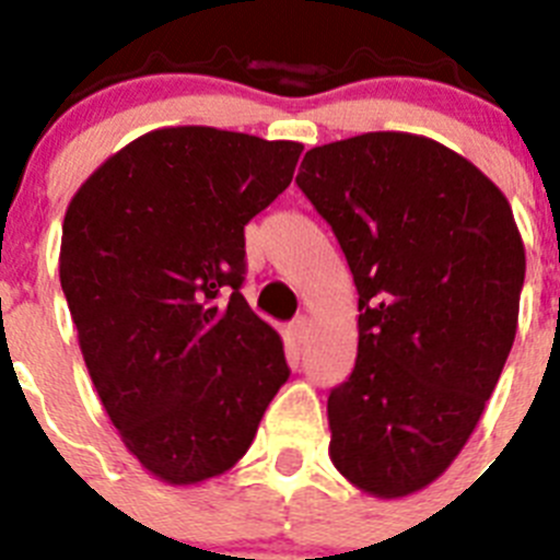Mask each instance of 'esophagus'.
<instances>
[{
  "label": "esophagus",
  "instance_id": "esophagus-1",
  "mask_svg": "<svg viewBox=\"0 0 560 560\" xmlns=\"http://www.w3.org/2000/svg\"><path fill=\"white\" fill-rule=\"evenodd\" d=\"M306 335H310V320H306V317H295L290 324V340L301 346V342L306 340Z\"/></svg>",
  "mask_w": 560,
  "mask_h": 560
}]
</instances>
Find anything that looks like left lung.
Returning <instances> with one entry per match:
<instances>
[{"label": "left lung", "instance_id": "left-lung-1", "mask_svg": "<svg viewBox=\"0 0 560 560\" xmlns=\"http://www.w3.org/2000/svg\"><path fill=\"white\" fill-rule=\"evenodd\" d=\"M301 167L360 292L354 371L329 393L331 463L360 491L407 497L460 455L505 368L522 234L500 186L427 136H351Z\"/></svg>", "mask_w": 560, "mask_h": 560}]
</instances>
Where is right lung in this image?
<instances>
[{"mask_svg":"<svg viewBox=\"0 0 560 560\" xmlns=\"http://www.w3.org/2000/svg\"><path fill=\"white\" fill-rule=\"evenodd\" d=\"M304 144L180 125L139 136L74 192L60 287L130 455L170 486L229 471L290 376L248 301L245 225L290 186Z\"/></svg>","mask_w":560,"mask_h":560,"instance_id":"add662e5","label":"right lung"}]
</instances>
